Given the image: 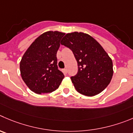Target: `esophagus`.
Masks as SVG:
<instances>
[{"instance_id": "34e87169", "label": "esophagus", "mask_w": 133, "mask_h": 133, "mask_svg": "<svg viewBox=\"0 0 133 133\" xmlns=\"http://www.w3.org/2000/svg\"><path fill=\"white\" fill-rule=\"evenodd\" d=\"M63 73H64V74H66V73H67V70H66V69H63Z\"/></svg>"}]
</instances>
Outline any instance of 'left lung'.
Returning a JSON list of instances; mask_svg holds the SVG:
<instances>
[{
	"instance_id": "8db88e82",
	"label": "left lung",
	"mask_w": 133,
	"mask_h": 133,
	"mask_svg": "<svg viewBox=\"0 0 133 133\" xmlns=\"http://www.w3.org/2000/svg\"><path fill=\"white\" fill-rule=\"evenodd\" d=\"M61 44L72 51L78 70L71 80L77 91L92 97L99 94L110 83L113 63L102 45L88 34L67 33Z\"/></svg>"
}]
</instances>
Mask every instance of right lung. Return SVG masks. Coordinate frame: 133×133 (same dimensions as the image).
Wrapping results in <instances>:
<instances>
[{"instance_id":"1","label":"right lung","mask_w":133,"mask_h":133,"mask_svg":"<svg viewBox=\"0 0 133 133\" xmlns=\"http://www.w3.org/2000/svg\"><path fill=\"white\" fill-rule=\"evenodd\" d=\"M64 34L57 31L44 32L23 55L19 64L21 78L34 93L44 94L54 91L64 78L57 65V52Z\"/></svg>"}]
</instances>
